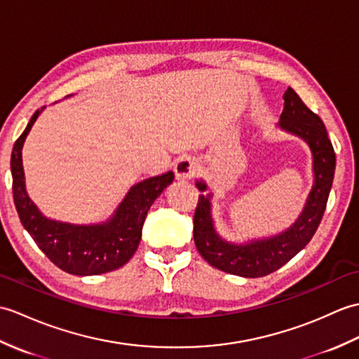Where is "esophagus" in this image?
<instances>
[{
	"label": "esophagus",
	"instance_id": "34e87169",
	"mask_svg": "<svg viewBox=\"0 0 359 359\" xmlns=\"http://www.w3.org/2000/svg\"><path fill=\"white\" fill-rule=\"evenodd\" d=\"M196 170H198V163L195 158L182 156L178 159L177 164H175V175H177V178L180 180L192 178L196 173Z\"/></svg>",
	"mask_w": 359,
	"mask_h": 359
}]
</instances>
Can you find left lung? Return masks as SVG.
Segmentation results:
<instances>
[{"mask_svg": "<svg viewBox=\"0 0 359 359\" xmlns=\"http://www.w3.org/2000/svg\"><path fill=\"white\" fill-rule=\"evenodd\" d=\"M280 126L298 135L310 146L313 155L315 186L298 221L283 235L269 240L236 245L222 241L212 224L209 196H198L194 215V240L201 257L215 269L244 278H259L275 272L304 249L312 240L327 205L335 175L337 156L321 118L312 112L293 89L284 93V110ZM204 192L205 184L196 182Z\"/></svg>", "mask_w": 359, "mask_h": 359, "instance_id": "1", "label": "left lung"}]
</instances>
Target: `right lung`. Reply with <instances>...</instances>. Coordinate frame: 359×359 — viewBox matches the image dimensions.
<instances>
[{"label": "right lung", "mask_w": 359, "mask_h": 359, "mask_svg": "<svg viewBox=\"0 0 359 359\" xmlns=\"http://www.w3.org/2000/svg\"><path fill=\"white\" fill-rule=\"evenodd\" d=\"M41 110L43 107L38 109L30 118L21 137L15 141L11 156L13 203L21 224L46 257L65 272L79 276L112 272L124 266L137 252L150 205L173 181L175 175L167 172L133 186L119 204L115 217L106 224L74 226L47 219L26 194L21 159L24 140Z\"/></svg>", "instance_id": "right-lung-1"}]
</instances>
